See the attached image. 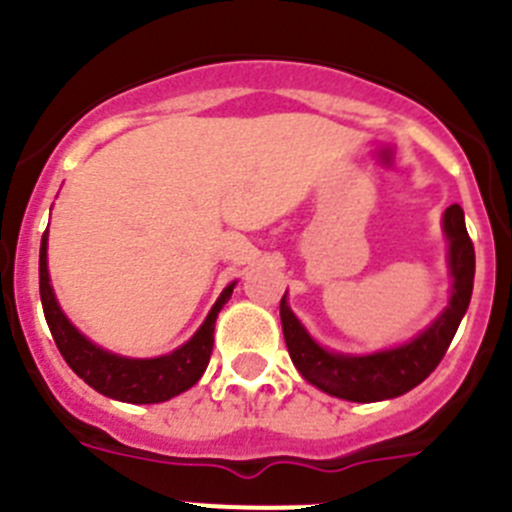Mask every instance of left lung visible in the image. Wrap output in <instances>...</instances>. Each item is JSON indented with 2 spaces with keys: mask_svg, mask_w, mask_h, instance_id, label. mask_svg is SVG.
<instances>
[{
  "mask_svg": "<svg viewBox=\"0 0 512 512\" xmlns=\"http://www.w3.org/2000/svg\"><path fill=\"white\" fill-rule=\"evenodd\" d=\"M443 233L449 238V269L454 277L449 307L441 318L425 328L405 346L379 351L369 356L333 354L310 338L295 312L289 310L287 295L279 302L284 341L297 372L318 390L351 402H379L400 397L418 387L441 364L451 338L456 336L474 287V246L464 225V210L459 205L443 212Z\"/></svg>",
  "mask_w": 512,
  "mask_h": 512,
  "instance_id": "left-lung-1",
  "label": "left lung"
}]
</instances>
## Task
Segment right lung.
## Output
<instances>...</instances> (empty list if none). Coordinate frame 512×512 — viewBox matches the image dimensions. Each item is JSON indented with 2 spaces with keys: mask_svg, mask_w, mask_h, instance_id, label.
I'll return each mask as SVG.
<instances>
[{
  "mask_svg": "<svg viewBox=\"0 0 512 512\" xmlns=\"http://www.w3.org/2000/svg\"><path fill=\"white\" fill-rule=\"evenodd\" d=\"M233 287L235 284H228L223 289V295L217 297L205 323L182 348H176L166 356H158V359H125V356L110 354V351L94 346L63 315L56 295H53L51 277H48V230L40 241V302H43L45 320H48L53 341H56L66 364L89 387H94L99 395H107L120 402H133V405L166 402L200 382L207 364H210L217 312L223 310L225 302L230 300Z\"/></svg>",
  "mask_w": 512,
  "mask_h": 512,
  "instance_id": "1",
  "label": "right lung"
}]
</instances>
